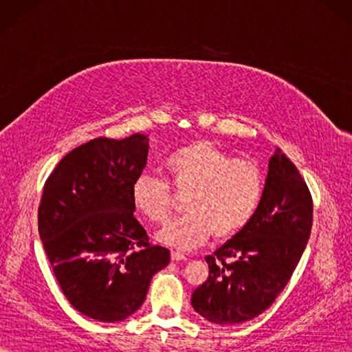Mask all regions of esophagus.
I'll use <instances>...</instances> for the list:
<instances>
[{"instance_id":"34e87169","label":"esophagus","mask_w":352,"mask_h":352,"mask_svg":"<svg viewBox=\"0 0 352 352\" xmlns=\"http://www.w3.org/2000/svg\"><path fill=\"white\" fill-rule=\"evenodd\" d=\"M170 258H172V260H175V261L188 260V257H186L184 254H183V252H180V251H172V252H170Z\"/></svg>"}]
</instances>
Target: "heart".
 Returning <instances> with one entry per match:
<instances>
[{
	"label": "heart",
	"mask_w": 352,
	"mask_h": 352,
	"mask_svg": "<svg viewBox=\"0 0 352 352\" xmlns=\"http://www.w3.org/2000/svg\"><path fill=\"white\" fill-rule=\"evenodd\" d=\"M166 183L140 172L131 184V204L151 223L168 221L175 197H184L182 218L168 223L157 239L164 245L192 250L214 239L237 234L257 212L265 175L257 162L231 157L212 142L197 140L175 149L163 162ZM173 191L170 192V190Z\"/></svg>",
	"instance_id": "heart-1"
}]
</instances>
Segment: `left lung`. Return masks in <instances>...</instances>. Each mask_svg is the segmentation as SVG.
Returning <instances> with one entry per match:
<instances>
[{
  "label": "left lung",
  "instance_id": "obj_1",
  "mask_svg": "<svg viewBox=\"0 0 352 352\" xmlns=\"http://www.w3.org/2000/svg\"><path fill=\"white\" fill-rule=\"evenodd\" d=\"M311 223L307 184L276 148L257 212L213 256L206 257L208 278L193 290L192 307L218 325L241 324L261 315L300 263Z\"/></svg>",
  "mask_w": 352,
  "mask_h": 352
}]
</instances>
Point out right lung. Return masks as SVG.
Returning a JSON list of instances; mask_svg holds the SVG:
<instances>
[{"mask_svg":"<svg viewBox=\"0 0 352 352\" xmlns=\"http://www.w3.org/2000/svg\"><path fill=\"white\" fill-rule=\"evenodd\" d=\"M148 138H96L72 149L45 182L37 226L52 272L74 309L119 322L145 301L169 263L134 218L131 184L144 170Z\"/></svg>","mask_w":352,"mask_h":352,"instance_id":"1","label":"right lung"}]
</instances>
